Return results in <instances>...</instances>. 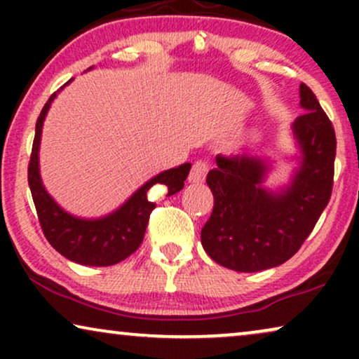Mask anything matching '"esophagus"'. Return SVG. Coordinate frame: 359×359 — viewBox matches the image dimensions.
<instances>
[{
    "instance_id": "esophagus-1",
    "label": "esophagus",
    "mask_w": 359,
    "mask_h": 359,
    "mask_svg": "<svg viewBox=\"0 0 359 359\" xmlns=\"http://www.w3.org/2000/svg\"><path fill=\"white\" fill-rule=\"evenodd\" d=\"M209 171V163L204 160H198L196 163L193 165V168H191V173L188 176L189 183H203L205 180V175H208Z\"/></svg>"
}]
</instances>
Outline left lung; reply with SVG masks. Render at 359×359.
Returning <instances> with one entry per match:
<instances>
[{
  "mask_svg": "<svg viewBox=\"0 0 359 359\" xmlns=\"http://www.w3.org/2000/svg\"><path fill=\"white\" fill-rule=\"evenodd\" d=\"M299 95L306 112L292 122V135L301 165L286 188H263L271 166L248 154L217 155V168L208 173L214 209L201 242L215 263L233 271H263L287 262L330 201L335 130L311 88L301 83Z\"/></svg>",
  "mask_w": 359,
  "mask_h": 359,
  "instance_id": "8db88e82",
  "label": "left lung"
}]
</instances>
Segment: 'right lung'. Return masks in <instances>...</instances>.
<instances>
[{
	"label": "right lung",
	"instance_id": "obj_1",
	"mask_svg": "<svg viewBox=\"0 0 359 359\" xmlns=\"http://www.w3.org/2000/svg\"><path fill=\"white\" fill-rule=\"evenodd\" d=\"M70 81H67L63 86H67ZM63 86L60 90H63ZM57 93L48 97L39 114L31 161L27 168L29 188H31L34 204H36L39 222L48 243L70 262L85 264V266H111L130 257L144 240L150 214L156 205L147 198L149 189L155 184H163L168 191L166 196L178 193L183 189L184 181L188 178L191 163H183L176 168L161 171L160 175L154 176L142 188L137 189L119 209L104 217L81 219L68 214L43 188L41 171H39V147H41L43 119Z\"/></svg>",
	"mask_w": 359,
	"mask_h": 359
}]
</instances>
